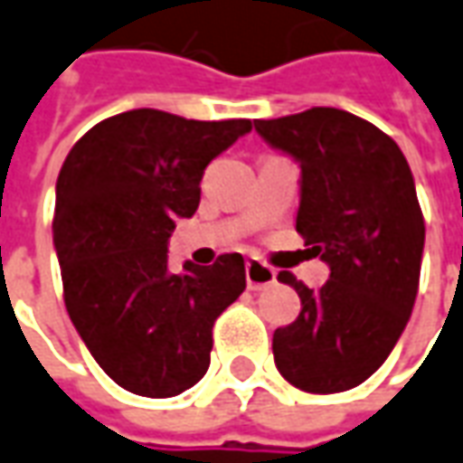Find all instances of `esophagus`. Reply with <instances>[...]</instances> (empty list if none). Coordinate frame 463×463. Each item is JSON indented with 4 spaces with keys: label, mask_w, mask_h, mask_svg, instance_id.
I'll return each instance as SVG.
<instances>
[{
    "label": "esophagus",
    "mask_w": 463,
    "mask_h": 463,
    "mask_svg": "<svg viewBox=\"0 0 463 463\" xmlns=\"http://www.w3.org/2000/svg\"><path fill=\"white\" fill-rule=\"evenodd\" d=\"M244 275H247V285L252 288V290H262V288H268L275 282V269L265 265V262H260V260H247V265H244Z\"/></svg>",
    "instance_id": "1"
}]
</instances>
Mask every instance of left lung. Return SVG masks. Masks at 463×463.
<instances>
[{
    "instance_id": "1",
    "label": "left lung",
    "mask_w": 463,
    "mask_h": 463,
    "mask_svg": "<svg viewBox=\"0 0 463 463\" xmlns=\"http://www.w3.org/2000/svg\"><path fill=\"white\" fill-rule=\"evenodd\" d=\"M254 129L300 163L296 232L331 268L321 290L278 275L298 290L300 313L272 334L275 364L313 395L352 390L383 367L418 296L426 222L411 165L395 139L344 109Z\"/></svg>"
}]
</instances>
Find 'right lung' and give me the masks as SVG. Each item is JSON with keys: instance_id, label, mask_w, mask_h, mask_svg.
I'll return each mask as SVG.
<instances>
[{"instance_id": "right-lung-1", "label": "right lung", "mask_w": 463, "mask_h": 463, "mask_svg": "<svg viewBox=\"0 0 463 463\" xmlns=\"http://www.w3.org/2000/svg\"><path fill=\"white\" fill-rule=\"evenodd\" d=\"M250 129L132 109L91 127L61 167L52 241L65 311L99 367L135 395L194 387L213 321L247 288L239 252L170 272L167 239L198 209L206 165Z\"/></svg>"}]
</instances>
